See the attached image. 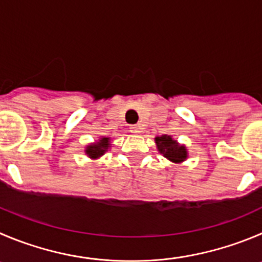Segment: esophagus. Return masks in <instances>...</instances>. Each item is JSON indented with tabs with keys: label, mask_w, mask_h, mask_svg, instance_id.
<instances>
[{
	"label": "esophagus",
	"mask_w": 262,
	"mask_h": 262,
	"mask_svg": "<svg viewBox=\"0 0 262 262\" xmlns=\"http://www.w3.org/2000/svg\"><path fill=\"white\" fill-rule=\"evenodd\" d=\"M129 129H130L132 133H139V132H141V128H139V125H132Z\"/></svg>",
	"instance_id": "34e87169"
}]
</instances>
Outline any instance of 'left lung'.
Listing matches in <instances>:
<instances>
[{
    "mask_svg": "<svg viewBox=\"0 0 262 262\" xmlns=\"http://www.w3.org/2000/svg\"><path fill=\"white\" fill-rule=\"evenodd\" d=\"M156 145H158L159 151H160L165 158L169 159L174 163H181L187 158V151L185 146H180L170 136H161L155 138Z\"/></svg>",
    "mask_w": 262,
    "mask_h": 262,
    "instance_id": "1",
    "label": "left lung"
}]
</instances>
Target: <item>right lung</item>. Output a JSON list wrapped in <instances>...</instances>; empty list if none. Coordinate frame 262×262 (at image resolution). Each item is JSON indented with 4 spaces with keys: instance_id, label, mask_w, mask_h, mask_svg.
<instances>
[{
    "instance_id": "1",
    "label": "right lung",
    "mask_w": 262,
    "mask_h": 262,
    "mask_svg": "<svg viewBox=\"0 0 262 262\" xmlns=\"http://www.w3.org/2000/svg\"><path fill=\"white\" fill-rule=\"evenodd\" d=\"M110 147V139L108 138H102L99 139V142L93 143V145L88 146L86 154L90 156V158L95 159L99 158L101 155H103L107 151V148Z\"/></svg>"
}]
</instances>
